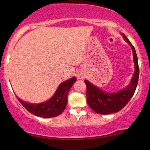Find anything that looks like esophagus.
Returning a JSON list of instances; mask_svg holds the SVG:
<instances>
[{"label":"esophagus","mask_w":150,"mask_h":150,"mask_svg":"<svg viewBox=\"0 0 150 150\" xmlns=\"http://www.w3.org/2000/svg\"><path fill=\"white\" fill-rule=\"evenodd\" d=\"M83 76H82L81 74H78V76H77L78 79H82V78H83Z\"/></svg>","instance_id":"34e87169"}]
</instances>
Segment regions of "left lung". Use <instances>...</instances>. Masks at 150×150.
Here are the masks:
<instances>
[{"label":"left lung","mask_w":150,"mask_h":150,"mask_svg":"<svg viewBox=\"0 0 150 150\" xmlns=\"http://www.w3.org/2000/svg\"><path fill=\"white\" fill-rule=\"evenodd\" d=\"M123 38L131 46L133 52L135 71L130 83L126 88L116 93H108L85 80L87 86V101L89 106L96 113L108 115L120 111L128 103L134 95L139 81V67L134 47L124 34Z\"/></svg>","instance_id":"1"}]
</instances>
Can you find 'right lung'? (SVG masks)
<instances>
[{
  "label": "right lung",
  "instance_id": "add662e5",
  "mask_svg": "<svg viewBox=\"0 0 150 150\" xmlns=\"http://www.w3.org/2000/svg\"><path fill=\"white\" fill-rule=\"evenodd\" d=\"M76 81V77H72L61 83L54 96L48 101L42 103H28L17 97L18 100L28 112L34 115L44 118L54 117L62 113L65 110L67 103V93Z\"/></svg>",
  "mask_w": 150,
  "mask_h": 150
}]
</instances>
